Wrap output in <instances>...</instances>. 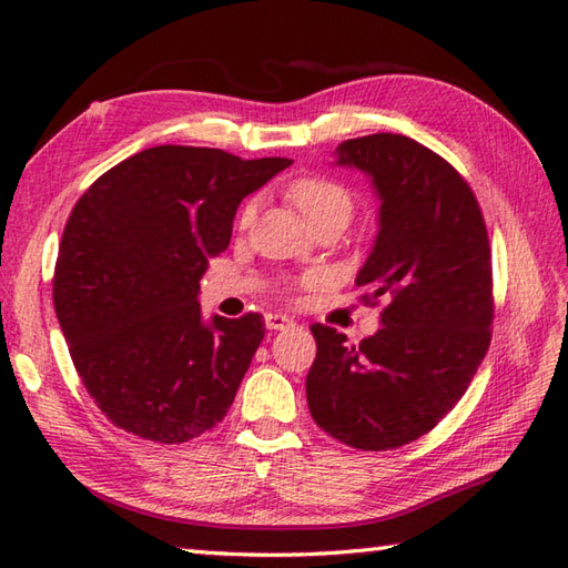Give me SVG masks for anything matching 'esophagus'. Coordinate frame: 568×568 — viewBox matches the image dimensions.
Returning a JSON list of instances; mask_svg holds the SVG:
<instances>
[{"label":"esophagus","mask_w":568,"mask_h":568,"mask_svg":"<svg viewBox=\"0 0 568 568\" xmlns=\"http://www.w3.org/2000/svg\"><path fill=\"white\" fill-rule=\"evenodd\" d=\"M265 327L273 329V332H285V329L295 327V322L287 317V315H277V312H268V315H265Z\"/></svg>","instance_id":"esophagus-1"}]
</instances>
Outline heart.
I'll return each instance as SVG.
<instances>
[{
    "instance_id": "b5f03b06",
    "label": "heart",
    "mask_w": 568,
    "mask_h": 568,
    "mask_svg": "<svg viewBox=\"0 0 568 568\" xmlns=\"http://www.w3.org/2000/svg\"><path fill=\"white\" fill-rule=\"evenodd\" d=\"M300 214L305 216L310 226L324 222H336L346 226L354 214V195L344 185L327 178H297L285 190ZM251 216V207L244 212V222Z\"/></svg>"
}]
</instances>
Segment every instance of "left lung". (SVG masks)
<instances>
[{
	"mask_svg": "<svg viewBox=\"0 0 568 568\" xmlns=\"http://www.w3.org/2000/svg\"><path fill=\"white\" fill-rule=\"evenodd\" d=\"M332 165L361 171L376 192L378 234L356 285L385 310L381 329L358 346L312 324L307 405L334 439L385 452L437 425L488 352V232L466 180L403 134L348 139Z\"/></svg>",
	"mask_w": 568,
	"mask_h": 568,
	"instance_id": "left-lung-1",
	"label": "left lung"
}]
</instances>
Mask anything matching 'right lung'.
<instances>
[{
    "mask_svg": "<svg viewBox=\"0 0 568 568\" xmlns=\"http://www.w3.org/2000/svg\"><path fill=\"white\" fill-rule=\"evenodd\" d=\"M291 163L155 146L78 200L53 305L72 364L112 425L180 444L224 419L265 327L253 312L204 320L200 281L229 246L241 200Z\"/></svg>",
    "mask_w": 568,
    "mask_h": 568,
    "instance_id": "add662e5",
    "label": "right lung"
}]
</instances>
